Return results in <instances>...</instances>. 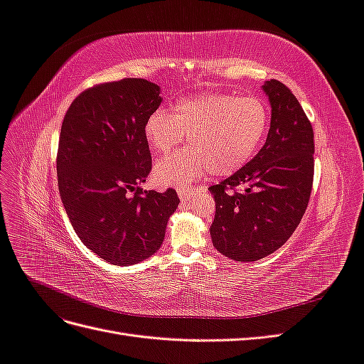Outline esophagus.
I'll return each instance as SVG.
<instances>
[{"label":"esophagus","mask_w":364,"mask_h":364,"mask_svg":"<svg viewBox=\"0 0 364 364\" xmlns=\"http://www.w3.org/2000/svg\"><path fill=\"white\" fill-rule=\"evenodd\" d=\"M178 196H179L181 200H190V197L193 196V191L190 188H185V186H179Z\"/></svg>","instance_id":"1"}]
</instances>
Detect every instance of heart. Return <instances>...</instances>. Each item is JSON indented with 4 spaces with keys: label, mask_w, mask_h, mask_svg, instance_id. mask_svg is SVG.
<instances>
[{
    "label": "heart",
    "mask_w": 364,
    "mask_h": 364,
    "mask_svg": "<svg viewBox=\"0 0 364 364\" xmlns=\"http://www.w3.org/2000/svg\"><path fill=\"white\" fill-rule=\"evenodd\" d=\"M269 109L255 97L202 94L182 98L173 114L159 107L144 123V139L155 155H167L183 136L188 146L156 162L153 179L158 185L190 183L209 170L229 176L250 161L266 138Z\"/></svg>",
    "instance_id": "b5f03b06"
}]
</instances>
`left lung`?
I'll use <instances>...</instances> for the list:
<instances>
[{
    "instance_id": "1",
    "label": "left lung",
    "mask_w": 364,
    "mask_h": 364,
    "mask_svg": "<svg viewBox=\"0 0 364 364\" xmlns=\"http://www.w3.org/2000/svg\"><path fill=\"white\" fill-rule=\"evenodd\" d=\"M272 107L266 144L228 179L209 186L215 217L214 247L234 261L252 262L287 241L310 200L314 134L302 106L278 80L262 85Z\"/></svg>"
}]
</instances>
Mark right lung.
Segmentation results:
<instances>
[{
  "instance_id": "1",
  "label": "right lung",
  "mask_w": 364,
  "mask_h": 364,
  "mask_svg": "<svg viewBox=\"0 0 364 364\" xmlns=\"http://www.w3.org/2000/svg\"><path fill=\"white\" fill-rule=\"evenodd\" d=\"M162 103L161 87L123 79L90 87L63 118L58 183L82 243L114 266L147 259L179 205L174 190L147 191L151 170L144 123Z\"/></svg>"
}]
</instances>
